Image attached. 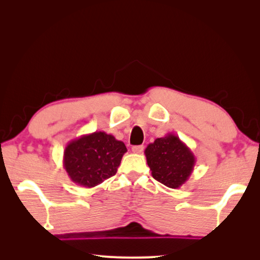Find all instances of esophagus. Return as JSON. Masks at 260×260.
I'll use <instances>...</instances> for the list:
<instances>
[{
	"label": "esophagus",
	"mask_w": 260,
	"mask_h": 260,
	"mask_svg": "<svg viewBox=\"0 0 260 260\" xmlns=\"http://www.w3.org/2000/svg\"><path fill=\"white\" fill-rule=\"evenodd\" d=\"M132 152L136 153V154H141L143 152L144 146L143 145H136V146H132Z\"/></svg>",
	"instance_id": "esophagus-1"
}]
</instances>
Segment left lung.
Returning a JSON list of instances; mask_svg holds the SVG:
<instances>
[{
  "instance_id": "obj_1",
  "label": "left lung",
  "mask_w": 260,
  "mask_h": 260,
  "mask_svg": "<svg viewBox=\"0 0 260 260\" xmlns=\"http://www.w3.org/2000/svg\"><path fill=\"white\" fill-rule=\"evenodd\" d=\"M144 154L153 178L170 188L184 184L196 162L190 147L172 133L149 143Z\"/></svg>"
}]
</instances>
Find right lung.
<instances>
[{
	"instance_id": "add662e5",
	"label": "right lung",
	"mask_w": 260,
	"mask_h": 260,
	"mask_svg": "<svg viewBox=\"0 0 260 260\" xmlns=\"http://www.w3.org/2000/svg\"><path fill=\"white\" fill-rule=\"evenodd\" d=\"M127 147L104 131H95L67 144L62 165L74 183L94 187L116 175Z\"/></svg>"
}]
</instances>
